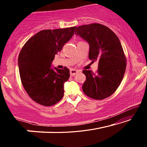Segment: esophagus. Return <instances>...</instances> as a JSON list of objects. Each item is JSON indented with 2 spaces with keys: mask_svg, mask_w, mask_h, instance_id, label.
<instances>
[{
  "mask_svg": "<svg viewBox=\"0 0 147 147\" xmlns=\"http://www.w3.org/2000/svg\"><path fill=\"white\" fill-rule=\"evenodd\" d=\"M77 73H78V71L76 70V69H71L70 70V74L71 76L75 75Z\"/></svg>",
  "mask_w": 147,
  "mask_h": 147,
  "instance_id": "1",
  "label": "esophagus"
}]
</instances>
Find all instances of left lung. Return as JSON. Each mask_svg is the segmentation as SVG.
I'll return each instance as SVG.
<instances>
[{
  "label": "left lung",
  "instance_id": "8db88e82",
  "mask_svg": "<svg viewBox=\"0 0 147 147\" xmlns=\"http://www.w3.org/2000/svg\"><path fill=\"white\" fill-rule=\"evenodd\" d=\"M75 34L89 43V59L98 61L96 74L82 71L86 77L84 93L95 100L109 97L120 85L126 70V58L119 39L108 27L98 23L77 27Z\"/></svg>",
  "mask_w": 147,
  "mask_h": 147
}]
</instances>
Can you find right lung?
Returning <instances> with one entry per match:
<instances>
[{"label": "right lung", "mask_w": 147, "mask_h": 147, "mask_svg": "<svg viewBox=\"0 0 147 147\" xmlns=\"http://www.w3.org/2000/svg\"><path fill=\"white\" fill-rule=\"evenodd\" d=\"M76 27L44 30L30 38L20 52L18 64L24 89L36 102L51 106L63 98L69 69L51 68L54 56L73 36Z\"/></svg>", "instance_id": "add662e5"}]
</instances>
